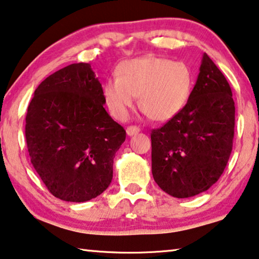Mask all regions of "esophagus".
<instances>
[{
    "label": "esophagus",
    "mask_w": 259,
    "mask_h": 259,
    "mask_svg": "<svg viewBox=\"0 0 259 259\" xmlns=\"http://www.w3.org/2000/svg\"><path fill=\"white\" fill-rule=\"evenodd\" d=\"M140 133V128L136 125H130L126 128V134L129 135V136H134V135H136Z\"/></svg>",
    "instance_id": "34e87169"
}]
</instances>
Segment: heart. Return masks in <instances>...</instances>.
I'll list each match as a JSON object with an SVG mask.
<instances>
[{"label":"heart","mask_w":259,"mask_h":259,"mask_svg":"<svg viewBox=\"0 0 259 259\" xmlns=\"http://www.w3.org/2000/svg\"><path fill=\"white\" fill-rule=\"evenodd\" d=\"M115 75L105 81L102 95L110 115L118 121L128 117L135 96H140V108L150 118L168 121L184 109L193 87L187 64L157 56L122 61Z\"/></svg>","instance_id":"b5f03b06"}]
</instances>
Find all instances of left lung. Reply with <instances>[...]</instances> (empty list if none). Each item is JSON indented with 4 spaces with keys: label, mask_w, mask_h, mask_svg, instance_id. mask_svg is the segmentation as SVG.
I'll list each match as a JSON object with an SVG mask.
<instances>
[{
    "label": "left lung",
    "mask_w": 259,
    "mask_h": 259,
    "mask_svg": "<svg viewBox=\"0 0 259 259\" xmlns=\"http://www.w3.org/2000/svg\"><path fill=\"white\" fill-rule=\"evenodd\" d=\"M234 128L231 88L204 53L186 106L151 133L152 176L158 186L179 199L213 186L229 160Z\"/></svg>",
    "instance_id": "1"
}]
</instances>
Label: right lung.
Here are the masks:
<instances>
[{
  "instance_id": "1",
  "label": "right lung",
  "mask_w": 259,
  "mask_h": 259,
  "mask_svg": "<svg viewBox=\"0 0 259 259\" xmlns=\"http://www.w3.org/2000/svg\"><path fill=\"white\" fill-rule=\"evenodd\" d=\"M90 64H72L48 76L28 107L25 138L31 164L52 195L84 202L113 179L115 153L125 130L105 108Z\"/></svg>"
}]
</instances>
